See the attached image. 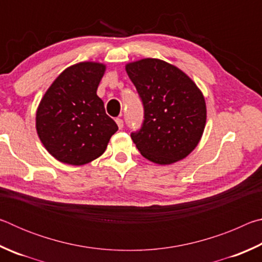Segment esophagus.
<instances>
[{"label": "esophagus", "instance_id": "esophagus-1", "mask_svg": "<svg viewBox=\"0 0 262 262\" xmlns=\"http://www.w3.org/2000/svg\"><path fill=\"white\" fill-rule=\"evenodd\" d=\"M115 122H117L119 129H122V128H123V121H122V119L117 118V119H115Z\"/></svg>", "mask_w": 262, "mask_h": 262}]
</instances>
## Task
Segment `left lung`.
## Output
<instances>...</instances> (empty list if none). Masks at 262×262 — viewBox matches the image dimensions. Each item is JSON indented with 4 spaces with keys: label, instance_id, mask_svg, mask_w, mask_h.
Listing matches in <instances>:
<instances>
[{
    "label": "left lung",
    "instance_id": "left-lung-1",
    "mask_svg": "<svg viewBox=\"0 0 262 262\" xmlns=\"http://www.w3.org/2000/svg\"><path fill=\"white\" fill-rule=\"evenodd\" d=\"M125 68L144 106L143 126L132 134L142 156L158 165L187 157L206 127L202 91L187 74L166 61L145 57Z\"/></svg>",
    "mask_w": 262,
    "mask_h": 262
}]
</instances>
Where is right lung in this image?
Listing matches in <instances>:
<instances>
[{
	"label": "right lung",
	"mask_w": 262,
	"mask_h": 262,
	"mask_svg": "<svg viewBox=\"0 0 262 262\" xmlns=\"http://www.w3.org/2000/svg\"><path fill=\"white\" fill-rule=\"evenodd\" d=\"M106 64L78 62L47 89L35 113V129L45 149L61 163L84 165L105 152L117 123L97 96Z\"/></svg>",
	"instance_id": "obj_1"
}]
</instances>
